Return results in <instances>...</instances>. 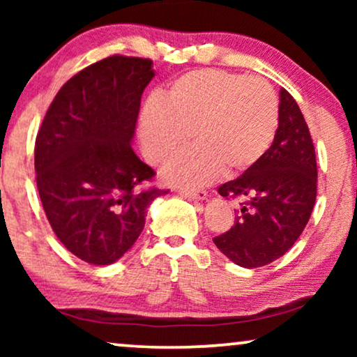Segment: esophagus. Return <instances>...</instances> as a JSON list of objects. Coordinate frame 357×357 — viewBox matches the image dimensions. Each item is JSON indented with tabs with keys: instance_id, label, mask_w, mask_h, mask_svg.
Here are the masks:
<instances>
[{
	"instance_id": "obj_1",
	"label": "esophagus",
	"mask_w": 357,
	"mask_h": 357,
	"mask_svg": "<svg viewBox=\"0 0 357 357\" xmlns=\"http://www.w3.org/2000/svg\"><path fill=\"white\" fill-rule=\"evenodd\" d=\"M178 195H182V197L188 198V199H193V202H203V199L208 198V193L203 192V190H198V192H192V190H178Z\"/></svg>"
}]
</instances>
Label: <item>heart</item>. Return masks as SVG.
Listing matches in <instances>:
<instances>
[{"label": "heart", "mask_w": 357, "mask_h": 357, "mask_svg": "<svg viewBox=\"0 0 357 357\" xmlns=\"http://www.w3.org/2000/svg\"><path fill=\"white\" fill-rule=\"evenodd\" d=\"M280 104L263 79L222 70H195L177 77L167 102L151 100L139 119V143L154 165L169 162L192 144L197 149L170 162L169 182L202 187L237 177L260 162L275 139Z\"/></svg>", "instance_id": "1"}]
</instances>
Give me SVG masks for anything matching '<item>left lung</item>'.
<instances>
[{"label": "left lung", "instance_id": "obj_1", "mask_svg": "<svg viewBox=\"0 0 357 357\" xmlns=\"http://www.w3.org/2000/svg\"><path fill=\"white\" fill-rule=\"evenodd\" d=\"M218 192L241 199L234 226L213 238L236 265L265 266L299 238L315 204L317 160L309 126L286 89L280 91V125L265 158Z\"/></svg>", "mask_w": 357, "mask_h": 357}]
</instances>
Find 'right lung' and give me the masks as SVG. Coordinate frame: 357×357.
Listing matches in <instances>:
<instances>
[{"mask_svg":"<svg viewBox=\"0 0 357 357\" xmlns=\"http://www.w3.org/2000/svg\"><path fill=\"white\" fill-rule=\"evenodd\" d=\"M154 77L148 58L114 55L58 91L36 139V174L53 232L73 255L110 265L133 247L146 209L165 193L131 148L141 96Z\"/></svg>","mask_w":357,"mask_h":357,"instance_id":"1","label":"right lung"}]
</instances>
